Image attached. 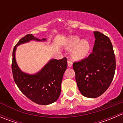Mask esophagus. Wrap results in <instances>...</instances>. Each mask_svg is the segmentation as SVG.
Returning <instances> with one entry per match:
<instances>
[{
    "mask_svg": "<svg viewBox=\"0 0 123 123\" xmlns=\"http://www.w3.org/2000/svg\"><path fill=\"white\" fill-rule=\"evenodd\" d=\"M73 66V63L70 61H68V67H71Z\"/></svg>",
    "mask_w": 123,
    "mask_h": 123,
    "instance_id": "obj_1",
    "label": "esophagus"
}]
</instances>
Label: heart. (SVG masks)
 I'll return each instance as SVG.
<instances>
[{
	"instance_id": "1",
	"label": "heart",
	"mask_w": 123,
	"mask_h": 123,
	"mask_svg": "<svg viewBox=\"0 0 123 123\" xmlns=\"http://www.w3.org/2000/svg\"><path fill=\"white\" fill-rule=\"evenodd\" d=\"M68 50H71L70 56L74 61H81L87 56L90 50V44L87 40L81 39L77 36L68 38L65 45Z\"/></svg>"
}]
</instances>
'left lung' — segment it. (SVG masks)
I'll use <instances>...</instances> for the list:
<instances>
[{"label": "left lung", "mask_w": 123, "mask_h": 123, "mask_svg": "<svg viewBox=\"0 0 123 123\" xmlns=\"http://www.w3.org/2000/svg\"><path fill=\"white\" fill-rule=\"evenodd\" d=\"M95 40L93 52L87 58L73 63L75 80L80 93L89 98L102 95L114 76L115 57L110 38L94 31Z\"/></svg>", "instance_id": "8db88e82"}]
</instances>
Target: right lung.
<instances>
[{
    "label": "right lung",
    "mask_w": 123,
    "mask_h": 123,
    "mask_svg": "<svg viewBox=\"0 0 123 123\" xmlns=\"http://www.w3.org/2000/svg\"><path fill=\"white\" fill-rule=\"evenodd\" d=\"M33 40L46 42L47 38L39 39L33 34H28L18 42L12 53L13 79L21 92L28 99L39 105H49L56 101L60 96L61 83L67 68V61L66 58L51 59L37 73L31 74L23 72L16 61V50L18 46Z\"/></svg>",
    "instance_id": "add662e5"
}]
</instances>
